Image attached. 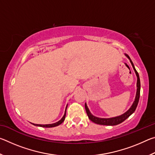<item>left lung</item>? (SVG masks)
<instances>
[{"label": "left lung", "instance_id": "1", "mask_svg": "<svg viewBox=\"0 0 155 155\" xmlns=\"http://www.w3.org/2000/svg\"><path fill=\"white\" fill-rule=\"evenodd\" d=\"M125 56L127 57V58L130 60V62L131 65H132L133 70L137 76V91H136V96L135 101L132 104V105L129 108L128 111H126L124 114L119 115V116L114 117H110V118H101V117H98L94 116V115L91 114L90 112V109H88V107L87 104H85V108L86 110V112H87V114L88 115L89 119H90L91 121H92L94 123H96L97 124H101V125H107V126H115L120 124L124 121L125 120H127L128 117L130 116V115H132L134 111H135L136 108H137V106L139 103V100H140V76H139L138 72L136 70L134 66V64H133V61H131L130 58L129 56L127 54H124Z\"/></svg>", "mask_w": 155, "mask_h": 155}]
</instances>
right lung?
Here are the masks:
<instances>
[{"mask_svg":"<svg viewBox=\"0 0 155 155\" xmlns=\"http://www.w3.org/2000/svg\"><path fill=\"white\" fill-rule=\"evenodd\" d=\"M67 107L68 104L66 105V107H65V113L64 116L62 117V118L59 120V121L55 123H53V124H33V123H31V124H33L34 126H37V127H46V128H52V127H57V126H59L61 124V123L64 121V120L65 118V115H66V109H67Z\"/></svg>","mask_w":155,"mask_h":155,"instance_id":"add662e5","label":"right lung"}]
</instances>
